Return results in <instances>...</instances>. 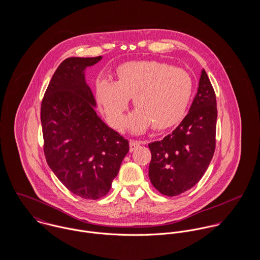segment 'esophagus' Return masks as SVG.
Here are the masks:
<instances>
[{"label": "esophagus", "instance_id": "34e87169", "mask_svg": "<svg viewBox=\"0 0 260 260\" xmlns=\"http://www.w3.org/2000/svg\"><path fill=\"white\" fill-rule=\"evenodd\" d=\"M141 142L140 141H137V140H130L129 142V145H130V151L133 152L134 150H136V148H138L140 146Z\"/></svg>", "mask_w": 260, "mask_h": 260}]
</instances>
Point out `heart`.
I'll list each match as a JSON object with an SVG mask.
<instances>
[{
  "mask_svg": "<svg viewBox=\"0 0 260 260\" xmlns=\"http://www.w3.org/2000/svg\"><path fill=\"white\" fill-rule=\"evenodd\" d=\"M192 93L193 81L185 70L158 61H131L118 67L115 82H97L95 99L110 125L120 130L134 97L137 110L127 119V126L140 133L151 125L155 130H165L179 123Z\"/></svg>",
  "mask_w": 260,
  "mask_h": 260,
  "instance_id": "b5f03b06",
  "label": "heart"
}]
</instances>
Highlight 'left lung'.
Masks as SVG:
<instances>
[{"instance_id": "8db88e82", "label": "left lung", "mask_w": 260, "mask_h": 260, "mask_svg": "<svg viewBox=\"0 0 260 260\" xmlns=\"http://www.w3.org/2000/svg\"><path fill=\"white\" fill-rule=\"evenodd\" d=\"M216 120L215 92L203 69L185 118L171 134L148 144L149 178L161 194L179 195L202 178L215 151Z\"/></svg>"}]
</instances>
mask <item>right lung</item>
<instances>
[{
    "label": "right lung",
    "instance_id": "add662e5",
    "mask_svg": "<svg viewBox=\"0 0 260 260\" xmlns=\"http://www.w3.org/2000/svg\"><path fill=\"white\" fill-rule=\"evenodd\" d=\"M102 59L72 57L53 75L41 105L44 153L49 167L68 190L84 199L105 196L129 142L95 111L84 71Z\"/></svg>",
    "mask_w": 260,
    "mask_h": 260
}]
</instances>
